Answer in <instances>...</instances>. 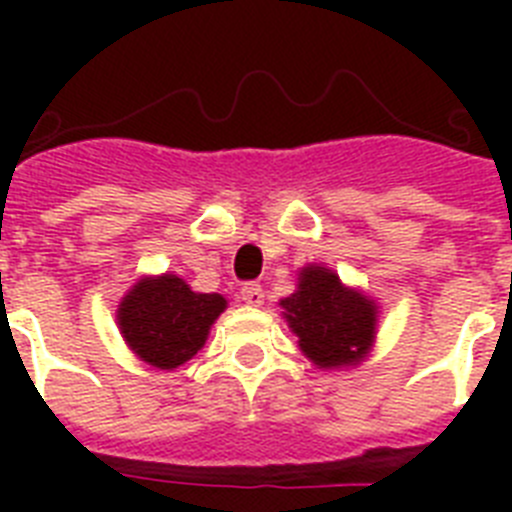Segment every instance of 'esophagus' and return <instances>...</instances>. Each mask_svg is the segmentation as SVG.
<instances>
[{"label": "esophagus", "instance_id": "1", "mask_svg": "<svg viewBox=\"0 0 512 512\" xmlns=\"http://www.w3.org/2000/svg\"><path fill=\"white\" fill-rule=\"evenodd\" d=\"M241 300L251 307L264 305V289H261V284H243Z\"/></svg>", "mask_w": 512, "mask_h": 512}]
</instances>
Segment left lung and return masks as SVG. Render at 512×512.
Instances as JSON below:
<instances>
[{"instance_id": "8db88e82", "label": "left lung", "mask_w": 512, "mask_h": 512, "mask_svg": "<svg viewBox=\"0 0 512 512\" xmlns=\"http://www.w3.org/2000/svg\"><path fill=\"white\" fill-rule=\"evenodd\" d=\"M302 354L318 369L359 366L377 338V300L346 287L336 271L307 264L297 271V289L279 300Z\"/></svg>"}]
</instances>
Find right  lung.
Returning <instances> with one entry per match:
<instances>
[{
  "label": "right lung",
  "mask_w": 512,
  "mask_h": 512,
  "mask_svg": "<svg viewBox=\"0 0 512 512\" xmlns=\"http://www.w3.org/2000/svg\"><path fill=\"white\" fill-rule=\"evenodd\" d=\"M228 300L194 292L176 274L140 277L117 305V328L128 348L153 369L174 372L202 351Z\"/></svg>",
  "instance_id": "add662e5"
}]
</instances>
